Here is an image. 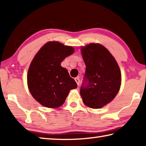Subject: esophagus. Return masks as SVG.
Listing matches in <instances>:
<instances>
[{"label":"esophagus","mask_w":146,"mask_h":146,"mask_svg":"<svg viewBox=\"0 0 146 146\" xmlns=\"http://www.w3.org/2000/svg\"><path fill=\"white\" fill-rule=\"evenodd\" d=\"M75 82H76V84H77V85L78 86L79 83H80V80H79V78H75Z\"/></svg>","instance_id":"obj_1"}]
</instances>
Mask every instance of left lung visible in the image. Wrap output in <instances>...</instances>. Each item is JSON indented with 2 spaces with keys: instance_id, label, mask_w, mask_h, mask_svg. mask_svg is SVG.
<instances>
[{
  "instance_id": "1",
  "label": "left lung",
  "mask_w": 146,
  "mask_h": 146,
  "mask_svg": "<svg viewBox=\"0 0 146 146\" xmlns=\"http://www.w3.org/2000/svg\"><path fill=\"white\" fill-rule=\"evenodd\" d=\"M81 53L86 64L84 78L80 95L88 108L99 109L111 102L120 90L121 71L117 62L103 45L90 43L81 46Z\"/></svg>"
}]
</instances>
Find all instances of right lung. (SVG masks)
I'll return each instance as SVG.
<instances>
[{
  "mask_svg": "<svg viewBox=\"0 0 146 146\" xmlns=\"http://www.w3.org/2000/svg\"><path fill=\"white\" fill-rule=\"evenodd\" d=\"M74 51L72 46L49 41L35 55L28 69L27 82L32 97L42 106L60 107L70 90L77 88L68 70L61 66L64 59Z\"/></svg>",
  "mask_w": 146,
  "mask_h": 146,
  "instance_id": "add662e5",
  "label": "right lung"
}]
</instances>
